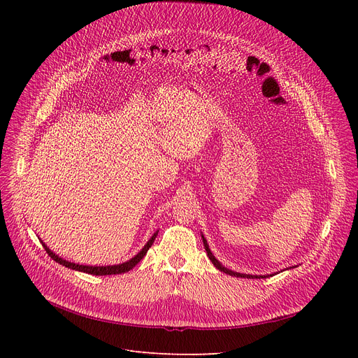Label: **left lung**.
<instances>
[{
  "label": "left lung",
  "mask_w": 358,
  "mask_h": 358,
  "mask_svg": "<svg viewBox=\"0 0 358 358\" xmlns=\"http://www.w3.org/2000/svg\"><path fill=\"white\" fill-rule=\"evenodd\" d=\"M201 238H203V243H204V248H206V252H208V257L210 258V261L213 262V266L217 268V270H220V271H223V273H227V274H229V275H235V277H243V278H259V277H262V275H251V274H241V273H236V271H232V270H229V268H224L220 262L213 257V254L210 252V250H209V245H208V241L204 239V236L201 235ZM264 277H267V275H264ZM262 277V278H264Z\"/></svg>",
  "instance_id": "1"
}]
</instances>
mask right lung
Segmentation results:
<instances>
[{
  "instance_id": "right-lung-1",
  "label": "right lung",
  "mask_w": 358,
  "mask_h": 358,
  "mask_svg": "<svg viewBox=\"0 0 358 358\" xmlns=\"http://www.w3.org/2000/svg\"><path fill=\"white\" fill-rule=\"evenodd\" d=\"M157 235H158V232H155V234L152 235V238H150V239L148 241V243L142 248V251H141L138 255H135L131 259H129V261H126V262H123V264H119V266H107V267H96V266L92 267V266H80V264H75V262L65 261V259H62L61 257L55 255V254L45 245V243H42V245H43L45 251L48 252V255H49L53 261L59 262V264H62V266H65V267H68V268L77 270V271H83V273H87V274H92V275H110V274L127 273L129 270L134 268V267L138 264V262L146 255L148 250H149L150 247H152V243H154Z\"/></svg>"
}]
</instances>
